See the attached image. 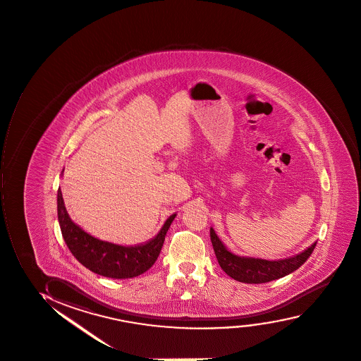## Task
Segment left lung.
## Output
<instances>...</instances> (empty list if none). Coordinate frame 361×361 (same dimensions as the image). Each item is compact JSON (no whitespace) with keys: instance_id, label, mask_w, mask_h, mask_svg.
I'll use <instances>...</instances> for the list:
<instances>
[{"instance_id":"8db88e82","label":"left lung","mask_w":361,"mask_h":361,"mask_svg":"<svg viewBox=\"0 0 361 361\" xmlns=\"http://www.w3.org/2000/svg\"><path fill=\"white\" fill-rule=\"evenodd\" d=\"M209 235L213 250L221 269L234 280L246 283H269L271 280L283 278L287 274L295 271L308 259L317 246V243H314L312 246L304 250L303 252L295 256L279 261H267L261 258L236 256L226 250L212 228L209 231Z\"/></svg>"}]
</instances>
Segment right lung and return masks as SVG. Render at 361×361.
Wrapping results in <instances>:
<instances>
[{
    "mask_svg": "<svg viewBox=\"0 0 361 361\" xmlns=\"http://www.w3.org/2000/svg\"><path fill=\"white\" fill-rule=\"evenodd\" d=\"M58 221L66 246L81 264L93 273L111 279L138 276L152 268L160 255L166 233L176 217L167 218L159 234L148 243L121 246L96 239L71 221L66 212L61 188L58 189Z\"/></svg>",
    "mask_w": 361,
    "mask_h": 361,
    "instance_id": "add662e5",
    "label": "right lung"
}]
</instances>
